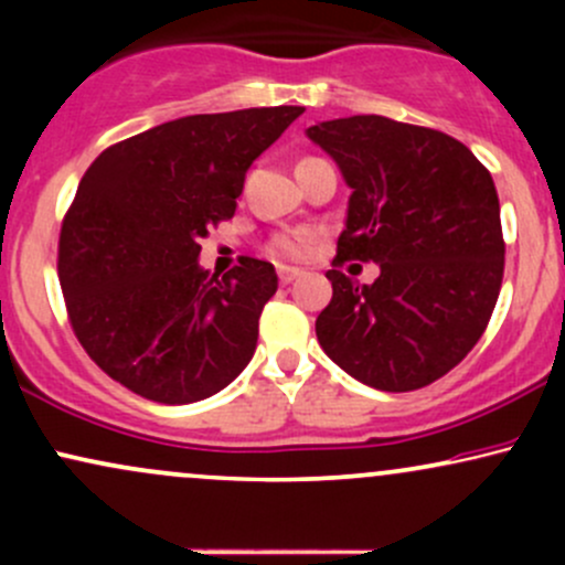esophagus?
<instances>
[{"instance_id": "1", "label": "esophagus", "mask_w": 565, "mask_h": 565, "mask_svg": "<svg viewBox=\"0 0 565 565\" xmlns=\"http://www.w3.org/2000/svg\"><path fill=\"white\" fill-rule=\"evenodd\" d=\"M302 270L300 268H278V281L281 284H291L295 278H300Z\"/></svg>"}]
</instances>
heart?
<instances>
[{
	"instance_id": "b5f03b06",
	"label": "heart",
	"mask_w": 565,
	"mask_h": 565,
	"mask_svg": "<svg viewBox=\"0 0 565 565\" xmlns=\"http://www.w3.org/2000/svg\"><path fill=\"white\" fill-rule=\"evenodd\" d=\"M310 252V236L305 231L276 233L268 242V255L274 260H302Z\"/></svg>"
}]
</instances>
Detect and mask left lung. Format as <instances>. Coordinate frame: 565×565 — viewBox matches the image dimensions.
<instances>
[{"mask_svg":"<svg viewBox=\"0 0 565 565\" xmlns=\"http://www.w3.org/2000/svg\"><path fill=\"white\" fill-rule=\"evenodd\" d=\"M308 138L353 188L316 337L364 385L419 391L476 348L494 313L504 238L491 172L451 135L377 114L321 121ZM345 259L380 262L381 276L355 285L335 270Z\"/></svg>","mask_w":565,"mask_h":565,"instance_id":"left-lung-1","label":"left lung"}]
</instances>
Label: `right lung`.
I'll use <instances>...</instances> for the list:
<instances>
[{
    "mask_svg": "<svg viewBox=\"0 0 565 565\" xmlns=\"http://www.w3.org/2000/svg\"><path fill=\"white\" fill-rule=\"evenodd\" d=\"M305 111L244 108L167 121L114 142L84 172L57 238L76 340L108 377L157 404H193L249 364L274 265L223 278L199 242L236 212L246 170Z\"/></svg>",
    "mask_w": 565,
    "mask_h": 565,
    "instance_id": "right-lung-1",
    "label": "right lung"
}]
</instances>
